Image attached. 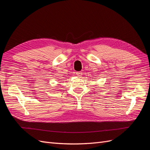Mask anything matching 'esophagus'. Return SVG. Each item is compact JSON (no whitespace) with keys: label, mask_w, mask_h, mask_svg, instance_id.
Masks as SVG:
<instances>
[{"label":"esophagus","mask_w":150,"mask_h":150,"mask_svg":"<svg viewBox=\"0 0 150 150\" xmlns=\"http://www.w3.org/2000/svg\"><path fill=\"white\" fill-rule=\"evenodd\" d=\"M76 74L77 76H78V77H81V76H82L83 72H81V71H78V72H76Z\"/></svg>","instance_id":"1"}]
</instances>
